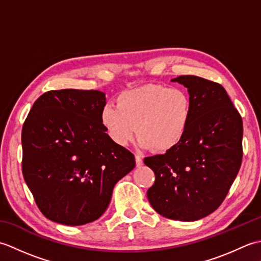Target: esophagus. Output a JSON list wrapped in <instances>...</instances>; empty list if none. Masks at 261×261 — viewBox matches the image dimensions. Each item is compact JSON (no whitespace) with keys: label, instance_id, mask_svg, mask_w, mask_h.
<instances>
[{"label":"esophagus","instance_id":"esophagus-1","mask_svg":"<svg viewBox=\"0 0 261 261\" xmlns=\"http://www.w3.org/2000/svg\"><path fill=\"white\" fill-rule=\"evenodd\" d=\"M135 158H136L137 167H140V166L142 165V158H141V156H140V154H136Z\"/></svg>","mask_w":261,"mask_h":261}]
</instances>
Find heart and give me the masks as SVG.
<instances>
[{"instance_id":"obj_1","label":"heart","mask_w":261,"mask_h":261,"mask_svg":"<svg viewBox=\"0 0 261 261\" xmlns=\"http://www.w3.org/2000/svg\"><path fill=\"white\" fill-rule=\"evenodd\" d=\"M192 119V97L184 87L148 84L116 97V108L104 105L99 120L115 145L139 138L142 148L165 152L184 139Z\"/></svg>"}]
</instances>
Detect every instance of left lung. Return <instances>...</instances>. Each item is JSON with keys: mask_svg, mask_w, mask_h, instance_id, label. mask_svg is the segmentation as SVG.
<instances>
[{"mask_svg": "<svg viewBox=\"0 0 261 261\" xmlns=\"http://www.w3.org/2000/svg\"><path fill=\"white\" fill-rule=\"evenodd\" d=\"M187 87L192 119L178 145L146 157L156 178L147 196L170 220L196 221L218 208L242 162V119L219 83L186 75L171 80Z\"/></svg>", "mask_w": 261, "mask_h": 261, "instance_id": "obj_1", "label": "left lung"}]
</instances>
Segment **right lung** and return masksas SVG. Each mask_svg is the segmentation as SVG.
<instances>
[{"mask_svg":"<svg viewBox=\"0 0 261 261\" xmlns=\"http://www.w3.org/2000/svg\"><path fill=\"white\" fill-rule=\"evenodd\" d=\"M99 91H49L33 103L22 127V174L37 206L65 225L93 222L108 208L114 185L135 168V156L105 134Z\"/></svg>","mask_w":261,"mask_h":261,"instance_id":"add662e5","label":"right lung"}]
</instances>
